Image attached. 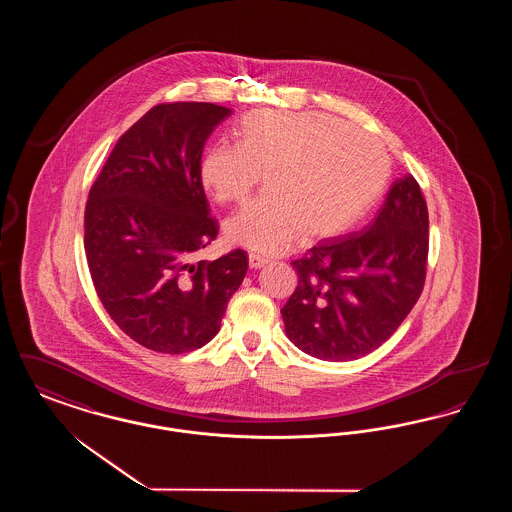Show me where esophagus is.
I'll use <instances>...</instances> for the list:
<instances>
[{"mask_svg": "<svg viewBox=\"0 0 512 512\" xmlns=\"http://www.w3.org/2000/svg\"><path fill=\"white\" fill-rule=\"evenodd\" d=\"M268 261L265 257H261V255H257V253H249V267L251 268H261L267 265Z\"/></svg>", "mask_w": 512, "mask_h": 512, "instance_id": "esophagus-1", "label": "esophagus"}]
</instances>
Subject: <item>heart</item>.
<instances>
[{
    "label": "heart",
    "instance_id": "1",
    "mask_svg": "<svg viewBox=\"0 0 512 512\" xmlns=\"http://www.w3.org/2000/svg\"><path fill=\"white\" fill-rule=\"evenodd\" d=\"M236 146L215 144L199 163L203 188L219 203H242L263 174L265 194L232 219L230 244L274 255L301 232L330 238L365 215L390 180L386 147L324 113L259 109L234 130Z\"/></svg>",
    "mask_w": 512,
    "mask_h": 512
}]
</instances>
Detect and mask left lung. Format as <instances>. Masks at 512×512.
Instances as JSON below:
<instances>
[{"instance_id":"obj_1","label":"left lung","mask_w":512,"mask_h":512,"mask_svg":"<svg viewBox=\"0 0 512 512\" xmlns=\"http://www.w3.org/2000/svg\"><path fill=\"white\" fill-rule=\"evenodd\" d=\"M428 224L426 199L407 174L363 232L322 242L293 261L297 288L280 311L293 345L322 361H353L378 349L422 293Z\"/></svg>"}]
</instances>
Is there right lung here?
I'll use <instances>...</instances> for the list:
<instances>
[{
    "label": "right lung",
    "instance_id": "add662e5",
    "mask_svg": "<svg viewBox=\"0 0 512 512\" xmlns=\"http://www.w3.org/2000/svg\"><path fill=\"white\" fill-rule=\"evenodd\" d=\"M230 113L197 101L151 107L119 138L88 195L84 249L99 301L128 338L157 353L213 340L244 282V249L199 259L219 234L201 153Z\"/></svg>",
    "mask_w": 512,
    "mask_h": 512
}]
</instances>
